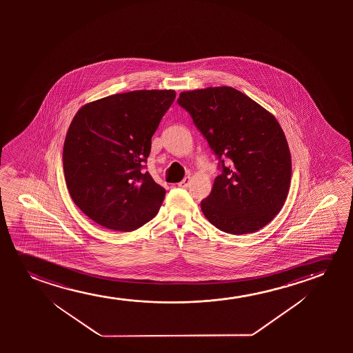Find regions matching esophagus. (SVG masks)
Segmentation results:
<instances>
[{
  "label": "esophagus",
  "instance_id": "esophagus-1",
  "mask_svg": "<svg viewBox=\"0 0 353 353\" xmlns=\"http://www.w3.org/2000/svg\"><path fill=\"white\" fill-rule=\"evenodd\" d=\"M190 182H192V179H190L189 176H187V177H184V179L179 182V187H181V188H188L189 185H190Z\"/></svg>",
  "mask_w": 353,
  "mask_h": 353
}]
</instances>
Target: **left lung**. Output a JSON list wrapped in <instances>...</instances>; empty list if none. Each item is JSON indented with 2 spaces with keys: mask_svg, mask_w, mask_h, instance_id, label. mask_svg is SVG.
Instances as JSON below:
<instances>
[{
  "mask_svg": "<svg viewBox=\"0 0 353 353\" xmlns=\"http://www.w3.org/2000/svg\"><path fill=\"white\" fill-rule=\"evenodd\" d=\"M177 102L222 168L201 201L205 217L232 235L265 227L285 205L292 176L290 147L275 116L232 87L181 92Z\"/></svg>",
  "mask_w": 353,
  "mask_h": 353,
  "instance_id": "1",
  "label": "left lung"
}]
</instances>
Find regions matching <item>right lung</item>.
Wrapping results in <instances>:
<instances>
[{"label":"right lung","mask_w":353,"mask_h":353,"mask_svg":"<svg viewBox=\"0 0 353 353\" xmlns=\"http://www.w3.org/2000/svg\"><path fill=\"white\" fill-rule=\"evenodd\" d=\"M174 97L171 89L114 94L73 117L63 142V174L73 203L99 225L132 232L159 211L166 192L141 169Z\"/></svg>","instance_id":"1"}]
</instances>
